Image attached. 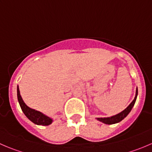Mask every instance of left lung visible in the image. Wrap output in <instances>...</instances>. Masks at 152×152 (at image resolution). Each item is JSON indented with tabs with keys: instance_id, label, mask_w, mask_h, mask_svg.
Instances as JSON below:
<instances>
[{
	"instance_id": "8db88e82",
	"label": "left lung",
	"mask_w": 152,
	"mask_h": 152,
	"mask_svg": "<svg viewBox=\"0 0 152 152\" xmlns=\"http://www.w3.org/2000/svg\"><path fill=\"white\" fill-rule=\"evenodd\" d=\"M137 88L136 89V93H135V96H134V99L132 102L130 103V104L125 109V110H123L122 112H121L120 113L118 114L115 115L111 116V117H107V118H96L98 121H99L102 122V123L105 124H115L119 123L120 121H121L123 119L125 118L127 115H128L129 113L131 112L132 109V107H134V104H135L136 99H137Z\"/></svg>"
}]
</instances>
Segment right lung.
I'll list each match as a JSON object with an SVG mask.
<instances>
[{
	"label": "right lung",
	"instance_id": "right-lung-1",
	"mask_svg": "<svg viewBox=\"0 0 152 152\" xmlns=\"http://www.w3.org/2000/svg\"><path fill=\"white\" fill-rule=\"evenodd\" d=\"M17 93H18V100L19 102V104L20 106L21 110L23 112L25 115L34 124L37 125H42V126H48L52 124L53 119L48 117L47 115H44L43 113L40 112L35 110L34 109L30 108L25 104V102L23 100L22 97L20 93L19 87H17Z\"/></svg>",
	"mask_w": 152,
	"mask_h": 152
}]
</instances>
